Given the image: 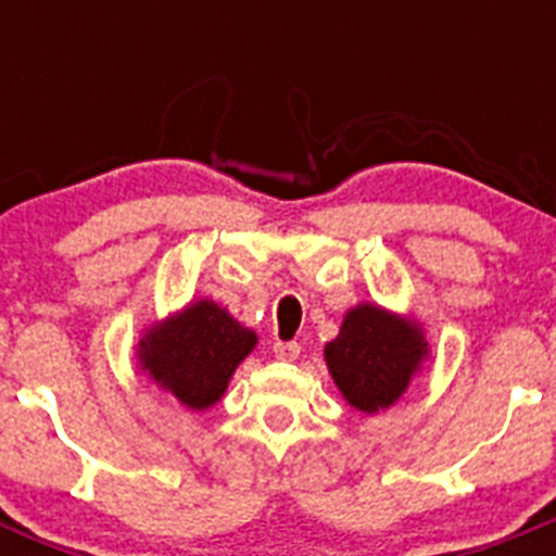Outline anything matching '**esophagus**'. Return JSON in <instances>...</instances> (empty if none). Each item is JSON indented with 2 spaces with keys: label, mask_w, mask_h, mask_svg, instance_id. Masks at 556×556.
Segmentation results:
<instances>
[{
  "label": "esophagus",
  "mask_w": 556,
  "mask_h": 556,
  "mask_svg": "<svg viewBox=\"0 0 556 556\" xmlns=\"http://www.w3.org/2000/svg\"><path fill=\"white\" fill-rule=\"evenodd\" d=\"M299 355H301L299 341H277V344H274V357H277V361L293 363L299 361Z\"/></svg>",
  "instance_id": "34e87169"
}]
</instances>
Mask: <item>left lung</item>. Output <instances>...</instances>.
Returning <instances> with one entry per match:
<instances>
[{
    "mask_svg": "<svg viewBox=\"0 0 556 556\" xmlns=\"http://www.w3.org/2000/svg\"><path fill=\"white\" fill-rule=\"evenodd\" d=\"M325 366L341 397L361 414L395 406L430 361L428 330L414 314L361 301L325 344Z\"/></svg>",
    "mask_w": 556,
    "mask_h": 556,
    "instance_id": "obj_1",
    "label": "left lung"
}]
</instances>
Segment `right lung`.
Masks as SVG:
<instances>
[{
	"label": "right lung",
	"mask_w": 556,
	"mask_h": 556,
	"mask_svg": "<svg viewBox=\"0 0 556 556\" xmlns=\"http://www.w3.org/2000/svg\"><path fill=\"white\" fill-rule=\"evenodd\" d=\"M257 346V333L226 306L195 299L153 319L134 346L137 368L190 412H206L226 395L228 382Z\"/></svg>",
	"instance_id": "add662e5"
}]
</instances>
